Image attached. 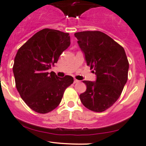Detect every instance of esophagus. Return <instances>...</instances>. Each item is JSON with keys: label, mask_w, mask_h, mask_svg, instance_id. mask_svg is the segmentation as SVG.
Returning <instances> with one entry per match:
<instances>
[{"label": "esophagus", "mask_w": 146, "mask_h": 146, "mask_svg": "<svg viewBox=\"0 0 146 146\" xmlns=\"http://www.w3.org/2000/svg\"><path fill=\"white\" fill-rule=\"evenodd\" d=\"M78 82H79L78 80H77V79H74V82H73V83H78Z\"/></svg>", "instance_id": "1"}]
</instances>
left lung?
<instances>
[{
	"mask_svg": "<svg viewBox=\"0 0 146 146\" xmlns=\"http://www.w3.org/2000/svg\"><path fill=\"white\" fill-rule=\"evenodd\" d=\"M74 35L87 66L97 77L95 82L83 80L87 88L79 96L80 101L90 111L103 112L119 98L128 80L129 63L125 50L100 31H82Z\"/></svg>",
	"mask_w": 146,
	"mask_h": 146,
	"instance_id": "obj_1",
	"label": "left lung"
}]
</instances>
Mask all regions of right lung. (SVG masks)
Returning <instances> with one entry per match:
<instances>
[{
  "mask_svg": "<svg viewBox=\"0 0 146 146\" xmlns=\"http://www.w3.org/2000/svg\"><path fill=\"white\" fill-rule=\"evenodd\" d=\"M70 44L68 33L45 28L18 49L13 67L15 86L33 111L44 114L54 110L73 83L72 76L58 78L54 72H48Z\"/></svg>",
  "mask_w": 146,
  "mask_h": 146,
  "instance_id": "1",
  "label": "right lung"
}]
</instances>
